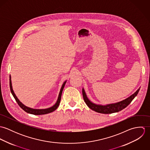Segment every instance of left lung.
<instances>
[{
    "label": "left lung",
    "instance_id": "left-lung-1",
    "mask_svg": "<svg viewBox=\"0 0 150 150\" xmlns=\"http://www.w3.org/2000/svg\"><path fill=\"white\" fill-rule=\"evenodd\" d=\"M140 88H139L133 94H132L131 96H130L129 97L125 99V100H123L117 102V103L108 104L106 105H97V104H95V103L92 102L88 98L84 88H83L82 92H83V96L84 102H86V105L89 108H91V110H92L97 112H99V113L111 114V113L118 112V111L123 110L125 107H127L131 103V102L133 100V99L137 96V95L140 90Z\"/></svg>",
    "mask_w": 150,
    "mask_h": 150
}]
</instances>
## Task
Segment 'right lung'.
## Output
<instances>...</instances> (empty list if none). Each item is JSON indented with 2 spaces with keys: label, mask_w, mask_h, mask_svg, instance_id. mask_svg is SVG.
Instances as JSON below:
<instances>
[{
  "label": "right lung",
  "mask_w": 150,
  "mask_h": 150,
  "mask_svg": "<svg viewBox=\"0 0 150 150\" xmlns=\"http://www.w3.org/2000/svg\"><path fill=\"white\" fill-rule=\"evenodd\" d=\"M66 83V81H65L64 83H63L62 87L61 88L59 93V96H58L57 101L56 103L54 106H52V107L47 108H44V109H35V108H30V107H27V106H25L23 104H22L21 102L20 101V100L16 96V95L14 93V91L13 89L12 84H11V76L10 75V91H11V92L13 96H14V99H16V102H17L18 105L25 112H26L28 113H29V114H34V115H43V114H48V113H50L51 112H53L54 111H55L58 107L59 105V103H60V102H61L62 93V91H63V89H64V86H65Z\"/></svg>",
  "instance_id": "right-lung-1"
}]
</instances>
